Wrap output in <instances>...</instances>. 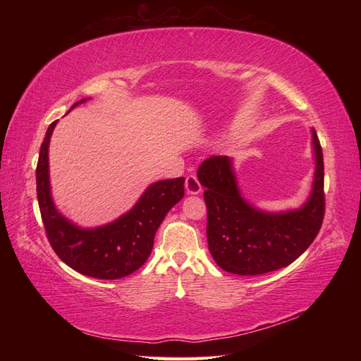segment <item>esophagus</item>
<instances>
[{"label":"esophagus","instance_id":"1","mask_svg":"<svg viewBox=\"0 0 361 361\" xmlns=\"http://www.w3.org/2000/svg\"><path fill=\"white\" fill-rule=\"evenodd\" d=\"M185 188H186V192L190 194V195H197V194L202 192V185H200V181H198L195 175L188 176L186 183H185Z\"/></svg>","mask_w":361,"mask_h":361}]
</instances>
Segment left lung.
<instances>
[{
  "label": "left lung",
  "instance_id": "1",
  "mask_svg": "<svg viewBox=\"0 0 361 361\" xmlns=\"http://www.w3.org/2000/svg\"><path fill=\"white\" fill-rule=\"evenodd\" d=\"M312 137L315 178L310 197L299 209L265 212L250 204L240 195L231 158L211 157L198 167L208 209V247L225 271L256 276L279 270L295 262L315 240L326 209L324 161L313 128Z\"/></svg>",
  "mask_w": 361,
  "mask_h": 361
}]
</instances>
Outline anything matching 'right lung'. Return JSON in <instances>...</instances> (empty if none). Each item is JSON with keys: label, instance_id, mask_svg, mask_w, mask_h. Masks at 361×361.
Instances as JSON below:
<instances>
[{"label": "right lung", "instance_id": "1", "mask_svg": "<svg viewBox=\"0 0 361 361\" xmlns=\"http://www.w3.org/2000/svg\"><path fill=\"white\" fill-rule=\"evenodd\" d=\"M75 102L73 106L85 102ZM57 121L46 130L37 163V198L46 237L63 262L90 278L119 279L144 265L153 239L166 214L185 195V178L153 183L132 209L113 224L80 228L71 224L54 206L49 186L48 149Z\"/></svg>", "mask_w": 361, "mask_h": 361}]
</instances>
